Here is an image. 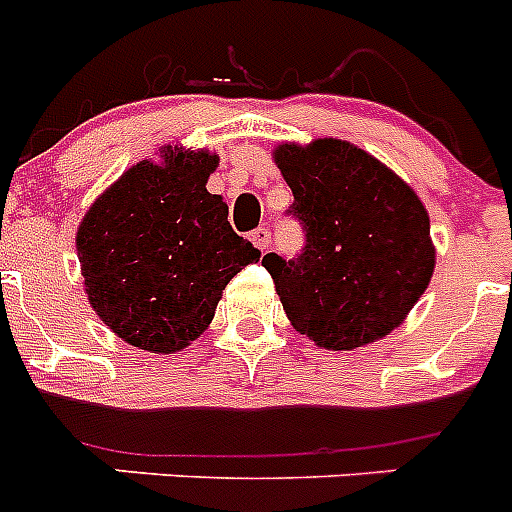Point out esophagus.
<instances>
[{"label": "esophagus", "mask_w": 512, "mask_h": 512, "mask_svg": "<svg viewBox=\"0 0 512 512\" xmlns=\"http://www.w3.org/2000/svg\"><path fill=\"white\" fill-rule=\"evenodd\" d=\"M251 241H253V246L259 248V251H266V246H269V230H266L264 225H261V228H256L251 233Z\"/></svg>", "instance_id": "1"}]
</instances>
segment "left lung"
<instances>
[{"mask_svg": "<svg viewBox=\"0 0 512 512\" xmlns=\"http://www.w3.org/2000/svg\"><path fill=\"white\" fill-rule=\"evenodd\" d=\"M305 246L295 259L266 253L287 318L302 336L351 351L387 336L431 282L436 253L418 194L346 140L279 146Z\"/></svg>", "mask_w": 512, "mask_h": 512, "instance_id": "8db88e82", "label": "left lung"}]
</instances>
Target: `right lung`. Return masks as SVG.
Instances as JSON below:
<instances>
[{
	"mask_svg": "<svg viewBox=\"0 0 512 512\" xmlns=\"http://www.w3.org/2000/svg\"><path fill=\"white\" fill-rule=\"evenodd\" d=\"M140 161L89 207L76 233L81 274L99 318L151 354H174L210 325L225 284L261 259L207 192L217 158L166 148Z\"/></svg>",
	"mask_w": 512,
	"mask_h": 512,
	"instance_id": "1",
	"label": "right lung"
}]
</instances>
